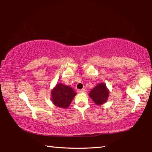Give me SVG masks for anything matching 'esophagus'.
I'll return each mask as SVG.
<instances>
[{"instance_id":"34e87169","label":"esophagus","mask_w":152,"mask_h":152,"mask_svg":"<svg viewBox=\"0 0 152 152\" xmlns=\"http://www.w3.org/2000/svg\"><path fill=\"white\" fill-rule=\"evenodd\" d=\"M85 92V89H81V90H78V92H79V93H81V92Z\"/></svg>"}]
</instances>
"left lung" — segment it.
<instances>
[{"label": "left lung", "mask_w": 152, "mask_h": 152, "mask_svg": "<svg viewBox=\"0 0 152 152\" xmlns=\"http://www.w3.org/2000/svg\"><path fill=\"white\" fill-rule=\"evenodd\" d=\"M109 92L104 83L98 84L90 92L89 96L96 104H102L107 101Z\"/></svg>", "instance_id": "left-lung-1"}]
</instances>
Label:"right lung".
<instances>
[{
  "label": "right lung",
  "mask_w": 152,
  "mask_h": 152,
  "mask_svg": "<svg viewBox=\"0 0 152 152\" xmlns=\"http://www.w3.org/2000/svg\"><path fill=\"white\" fill-rule=\"evenodd\" d=\"M76 93L74 90L62 84H58L51 91V100L56 106L67 108L70 104Z\"/></svg>",
  "instance_id": "right-lung-1"
}]
</instances>
